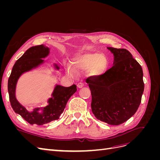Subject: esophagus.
I'll list each match as a JSON object with an SVG mask.
<instances>
[{
	"mask_svg": "<svg viewBox=\"0 0 160 160\" xmlns=\"http://www.w3.org/2000/svg\"><path fill=\"white\" fill-rule=\"evenodd\" d=\"M84 84L83 83H79L78 84H77V87H78L79 88H82L83 87Z\"/></svg>",
	"mask_w": 160,
	"mask_h": 160,
	"instance_id": "1",
	"label": "esophagus"
}]
</instances>
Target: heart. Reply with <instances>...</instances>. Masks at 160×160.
Instances as JSON below:
<instances>
[{"mask_svg":"<svg viewBox=\"0 0 160 160\" xmlns=\"http://www.w3.org/2000/svg\"><path fill=\"white\" fill-rule=\"evenodd\" d=\"M107 60L99 53H89L79 56L75 59L74 66L77 70L83 71L88 70L93 68V73L94 75H99L103 73L107 66ZM67 71L72 76L77 75L75 70L71 65L67 67Z\"/></svg>","mask_w":160,"mask_h":160,"instance_id":"obj_1","label":"heart"}]
</instances>
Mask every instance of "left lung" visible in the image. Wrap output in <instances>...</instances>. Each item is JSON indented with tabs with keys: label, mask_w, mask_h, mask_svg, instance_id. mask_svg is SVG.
Returning <instances> with one entry per match:
<instances>
[{
	"label": "left lung",
	"mask_w": 160,
	"mask_h": 160,
	"mask_svg": "<svg viewBox=\"0 0 160 160\" xmlns=\"http://www.w3.org/2000/svg\"><path fill=\"white\" fill-rule=\"evenodd\" d=\"M114 55L113 66L103 74L92 77L89 84L91 109L95 118L118 125L136 112L144 90L143 70L127 49L108 47Z\"/></svg>",
	"instance_id": "1"
}]
</instances>
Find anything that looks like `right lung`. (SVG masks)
Instances as JSON below:
<instances>
[{
  "label": "right lung",
  "instance_id": "right-lung-1",
  "mask_svg": "<svg viewBox=\"0 0 160 160\" xmlns=\"http://www.w3.org/2000/svg\"><path fill=\"white\" fill-rule=\"evenodd\" d=\"M49 53V49L43 45L29 48L16 61L8 81L9 100L13 110L31 125H42L59 119L66 107L67 101L77 91L75 85L69 88L56 85L52 95V98L48 101L49 105L41 109V112H39L40 108H36L30 112L18 102L15 97V88L19 77L23 72L30 71L42 63L44 60L42 58L47 57ZM56 67L57 69H59L57 66Z\"/></svg>",
  "mask_w": 160,
  "mask_h": 160
}]
</instances>
